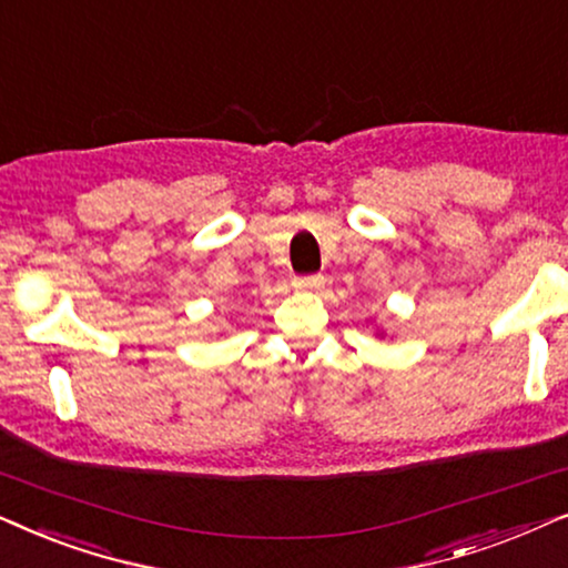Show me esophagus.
Returning a JSON list of instances; mask_svg holds the SVG:
<instances>
[{
    "label": "esophagus",
    "mask_w": 568,
    "mask_h": 568,
    "mask_svg": "<svg viewBox=\"0 0 568 568\" xmlns=\"http://www.w3.org/2000/svg\"><path fill=\"white\" fill-rule=\"evenodd\" d=\"M293 285L298 291H320L324 285V275H320V272H314V275H298L293 277Z\"/></svg>",
    "instance_id": "obj_1"
}]
</instances>
